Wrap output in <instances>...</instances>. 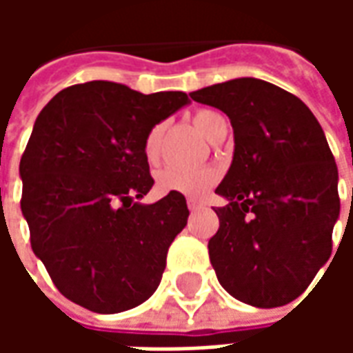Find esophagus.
I'll return each mask as SVG.
<instances>
[{"label":"esophagus","mask_w":353,"mask_h":353,"mask_svg":"<svg viewBox=\"0 0 353 353\" xmlns=\"http://www.w3.org/2000/svg\"><path fill=\"white\" fill-rule=\"evenodd\" d=\"M187 206H189V210H191V212H194V210L202 208V202L196 199H187Z\"/></svg>","instance_id":"34e87169"}]
</instances>
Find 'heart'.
I'll use <instances>...</instances> for the list:
<instances>
[{"instance_id": "obj_1", "label": "heart", "mask_w": 353, "mask_h": 353, "mask_svg": "<svg viewBox=\"0 0 353 353\" xmlns=\"http://www.w3.org/2000/svg\"><path fill=\"white\" fill-rule=\"evenodd\" d=\"M192 124L194 128L212 141L217 130L227 124V119L215 111V109H196L192 113ZM162 134L164 124H154L143 138V154L149 162H157L161 154ZM217 181V174L212 168H196V170H179V168H164L157 174V189L161 192H177L185 196H202L210 191V187Z\"/></svg>"}]
</instances>
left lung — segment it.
<instances>
[{
  "label": "left lung",
  "instance_id": "obj_1",
  "mask_svg": "<svg viewBox=\"0 0 353 353\" xmlns=\"http://www.w3.org/2000/svg\"><path fill=\"white\" fill-rule=\"evenodd\" d=\"M227 113L234 157L215 189L219 229L208 242L225 291L252 306L295 301L333 250L339 170L318 119L296 96L242 77L191 92Z\"/></svg>",
  "mask_w": 353,
  "mask_h": 353
}]
</instances>
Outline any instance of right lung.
I'll list each match as a JSON object with an SVG mask.
<instances>
[{
	"instance_id": "obj_1",
	"label": "right lung",
	"mask_w": 353,
	"mask_h": 353,
	"mask_svg": "<svg viewBox=\"0 0 353 353\" xmlns=\"http://www.w3.org/2000/svg\"><path fill=\"white\" fill-rule=\"evenodd\" d=\"M185 103V92L90 81L60 90L35 121L20 159V208L50 280L83 308L130 310L161 283L189 210L177 192L136 202L154 183L143 138Z\"/></svg>"
}]
</instances>
